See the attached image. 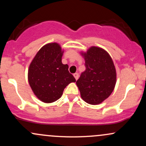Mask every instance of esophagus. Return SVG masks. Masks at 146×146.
Here are the masks:
<instances>
[{"instance_id": "1", "label": "esophagus", "mask_w": 146, "mask_h": 146, "mask_svg": "<svg viewBox=\"0 0 146 146\" xmlns=\"http://www.w3.org/2000/svg\"><path fill=\"white\" fill-rule=\"evenodd\" d=\"M73 76H74V78H75V80H78V78H79V74L78 73H74V74H73Z\"/></svg>"}]
</instances>
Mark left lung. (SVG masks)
<instances>
[{"mask_svg": "<svg viewBox=\"0 0 146 146\" xmlns=\"http://www.w3.org/2000/svg\"><path fill=\"white\" fill-rule=\"evenodd\" d=\"M86 70L82 73L76 84L81 98L90 104L102 103L110 96L116 84L117 74L111 57L103 48L91 46L82 53Z\"/></svg>", "mask_w": 146, "mask_h": 146, "instance_id": "left-lung-1", "label": "left lung"}]
</instances>
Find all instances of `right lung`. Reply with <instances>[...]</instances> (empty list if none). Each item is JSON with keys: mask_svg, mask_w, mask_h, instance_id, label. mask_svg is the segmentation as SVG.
I'll list each match as a JSON object with an SVG mask.
<instances>
[{"mask_svg": "<svg viewBox=\"0 0 146 146\" xmlns=\"http://www.w3.org/2000/svg\"><path fill=\"white\" fill-rule=\"evenodd\" d=\"M63 51L56 42L44 45L38 51L29 65L28 80L35 95L44 103L56 102L64 89L76 80L62 63Z\"/></svg>", "mask_w": 146, "mask_h": 146, "instance_id": "1", "label": "right lung"}]
</instances>
